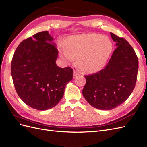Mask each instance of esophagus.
Instances as JSON below:
<instances>
[{
    "label": "esophagus",
    "instance_id": "obj_1",
    "mask_svg": "<svg viewBox=\"0 0 147 147\" xmlns=\"http://www.w3.org/2000/svg\"><path fill=\"white\" fill-rule=\"evenodd\" d=\"M78 75H79V73L77 72V71H76V70H74V77L78 76Z\"/></svg>",
    "mask_w": 147,
    "mask_h": 147
}]
</instances>
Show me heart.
I'll return each instance as SVG.
<instances>
[{"label": "heart", "instance_id": "1", "mask_svg": "<svg viewBox=\"0 0 147 147\" xmlns=\"http://www.w3.org/2000/svg\"><path fill=\"white\" fill-rule=\"evenodd\" d=\"M112 45L109 40L100 34L72 35L60 47L62 57L72 62L78 58L80 67L86 72L100 70L108 59Z\"/></svg>", "mask_w": 147, "mask_h": 147}]
</instances>
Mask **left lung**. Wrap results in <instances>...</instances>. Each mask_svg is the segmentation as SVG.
<instances>
[{
  "instance_id": "obj_1",
  "label": "left lung",
  "mask_w": 147,
  "mask_h": 147,
  "mask_svg": "<svg viewBox=\"0 0 147 147\" xmlns=\"http://www.w3.org/2000/svg\"><path fill=\"white\" fill-rule=\"evenodd\" d=\"M110 35L117 47L103 69L84 76L86 82L82 91L91 106L106 110L116 108L129 97L139 68L137 56L130 44L112 32Z\"/></svg>"
}]
</instances>
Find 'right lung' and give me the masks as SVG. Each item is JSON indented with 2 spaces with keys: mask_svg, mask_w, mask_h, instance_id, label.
Here are the masks:
<instances>
[{
  "mask_svg": "<svg viewBox=\"0 0 147 147\" xmlns=\"http://www.w3.org/2000/svg\"><path fill=\"white\" fill-rule=\"evenodd\" d=\"M48 31L24 40L13 56L11 73L18 95L38 110L54 107L63 98L66 84L73 78L70 67L56 64L58 50Z\"/></svg>",
  "mask_w": 147,
  "mask_h": 147,
  "instance_id": "add662e5",
  "label": "right lung"
}]
</instances>
